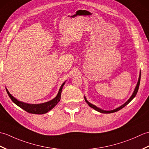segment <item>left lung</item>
<instances>
[{
	"label": "left lung",
	"instance_id": "1",
	"mask_svg": "<svg viewBox=\"0 0 149 149\" xmlns=\"http://www.w3.org/2000/svg\"><path fill=\"white\" fill-rule=\"evenodd\" d=\"M140 79H141V72H140V75H139V78H138V83H137V84H136V86L135 89H134V92L132 93L131 97L130 98H129V100L127 101V102H126L125 103L123 104V105H122L121 106L118 107V108H116V109H113V110H111V111H105V110L101 109H100V108H99V107H97L96 106L93 105V104L90 103V102H88V101L86 100V97H84L85 101H86V103L88 104V105H89V106H90V107H92L93 109H94L95 110H96V111H99V112H100V113H114V112H116V111H119V110H120L121 109H122L123 107H125L126 105H127V104H128L129 102H130L131 101L132 99H133L135 97L136 95L137 94V92H138V91L139 86H140Z\"/></svg>",
	"mask_w": 149,
	"mask_h": 149
}]
</instances>
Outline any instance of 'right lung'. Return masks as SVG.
I'll use <instances>...</instances> for the list:
<instances>
[{
  "label": "right lung",
  "mask_w": 149,
  "mask_h": 149,
  "mask_svg": "<svg viewBox=\"0 0 149 149\" xmlns=\"http://www.w3.org/2000/svg\"><path fill=\"white\" fill-rule=\"evenodd\" d=\"M65 82L63 83L61 86L60 87L59 90L58 91V93L57 95V96L53 99L52 100L48 101V102L42 103V104H27L23 102H21V101L18 100L17 99L11 95V94L9 92L7 88H6V91L8 94L9 97H10L11 100L16 105H17L22 109L26 111L29 113H33V114H38V115H42V114H45L47 112H49L50 110H51L57 104H58L60 99H61V94L63 87L64 86Z\"/></svg>",
  "instance_id": "right-lung-1"
}]
</instances>
